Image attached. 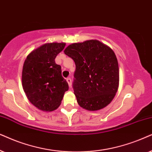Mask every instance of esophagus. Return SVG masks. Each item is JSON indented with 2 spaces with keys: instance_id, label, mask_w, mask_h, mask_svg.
<instances>
[{
  "instance_id": "1",
  "label": "esophagus",
  "mask_w": 152,
  "mask_h": 152,
  "mask_svg": "<svg viewBox=\"0 0 152 152\" xmlns=\"http://www.w3.org/2000/svg\"><path fill=\"white\" fill-rule=\"evenodd\" d=\"M66 82L68 83L69 87L71 88V87H72V79H71L70 78H66Z\"/></svg>"
}]
</instances>
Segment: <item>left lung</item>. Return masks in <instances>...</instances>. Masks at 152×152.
<instances>
[{"instance_id": "obj_1", "label": "left lung", "mask_w": 152, "mask_h": 152, "mask_svg": "<svg viewBox=\"0 0 152 152\" xmlns=\"http://www.w3.org/2000/svg\"><path fill=\"white\" fill-rule=\"evenodd\" d=\"M76 64L74 94L79 106L89 111L108 106L119 88L120 73L115 53L96 39L73 43L64 50Z\"/></svg>"}]
</instances>
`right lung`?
<instances>
[{
	"label": "right lung",
	"instance_id": "1",
	"mask_svg": "<svg viewBox=\"0 0 152 152\" xmlns=\"http://www.w3.org/2000/svg\"><path fill=\"white\" fill-rule=\"evenodd\" d=\"M64 42L46 43L28 54L22 70V86L30 102L40 110L50 112L60 106L67 82L55 59L64 49Z\"/></svg>",
	"mask_w": 152,
	"mask_h": 152
}]
</instances>
